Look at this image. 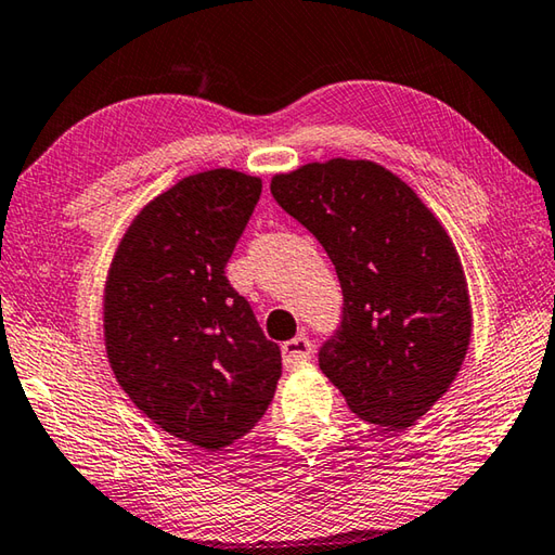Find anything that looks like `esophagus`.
<instances>
[{"instance_id":"obj_1","label":"esophagus","mask_w":555,"mask_h":555,"mask_svg":"<svg viewBox=\"0 0 555 555\" xmlns=\"http://www.w3.org/2000/svg\"><path fill=\"white\" fill-rule=\"evenodd\" d=\"M281 354H284L286 366L304 364V361H308L312 357V341L306 335H298L281 345Z\"/></svg>"}]
</instances>
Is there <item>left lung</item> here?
<instances>
[{
    "label": "left lung",
    "mask_w": 555,
    "mask_h": 555,
    "mask_svg": "<svg viewBox=\"0 0 555 555\" xmlns=\"http://www.w3.org/2000/svg\"><path fill=\"white\" fill-rule=\"evenodd\" d=\"M276 204L337 269L341 325L320 369L371 425L410 427L466 359L470 298L459 251L405 181L371 159L335 157L271 179Z\"/></svg>",
    "instance_id": "8db88e82"
}]
</instances>
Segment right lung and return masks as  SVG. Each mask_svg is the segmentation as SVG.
Instances as JSON below:
<instances>
[{"mask_svg":"<svg viewBox=\"0 0 555 555\" xmlns=\"http://www.w3.org/2000/svg\"><path fill=\"white\" fill-rule=\"evenodd\" d=\"M261 179L208 169L163 191L120 237L104 288L106 357L143 415L204 451H223L264 415L281 378L225 264Z\"/></svg>","mask_w":555,"mask_h":555,"instance_id":"add662e5","label":"right lung"}]
</instances>
